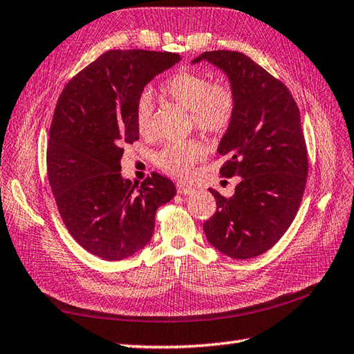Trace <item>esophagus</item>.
<instances>
[{"mask_svg": "<svg viewBox=\"0 0 354 354\" xmlns=\"http://www.w3.org/2000/svg\"><path fill=\"white\" fill-rule=\"evenodd\" d=\"M178 193L183 194V196H188V194L194 193V188L187 185V184H178Z\"/></svg>", "mask_w": 354, "mask_h": 354, "instance_id": "1", "label": "esophagus"}]
</instances>
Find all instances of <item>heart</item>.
Returning <instances> with one entry per match:
<instances>
[{
  "label": "heart",
  "instance_id": "obj_1",
  "mask_svg": "<svg viewBox=\"0 0 354 354\" xmlns=\"http://www.w3.org/2000/svg\"><path fill=\"white\" fill-rule=\"evenodd\" d=\"M160 93L192 112V120L198 130L206 134H220L230 125L234 106L233 91L221 84H212L194 71H176L160 86ZM152 100L143 94L136 104L134 121L138 131L148 136L152 130ZM206 149L198 140L169 143L157 156V165L166 174L185 179L193 174L196 162L203 160Z\"/></svg>",
  "mask_w": 354,
  "mask_h": 354
}]
</instances>
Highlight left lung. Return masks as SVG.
I'll return each instance as SVG.
<instances>
[{
    "label": "left lung",
    "instance_id": "left-lung-1",
    "mask_svg": "<svg viewBox=\"0 0 354 354\" xmlns=\"http://www.w3.org/2000/svg\"><path fill=\"white\" fill-rule=\"evenodd\" d=\"M229 77L234 115L218 145L220 174L239 176L232 197L209 192L216 212L203 224L207 242L232 259L263 254L295 220L308 175L301 115L287 86L241 52H203Z\"/></svg>",
    "mask_w": 354,
    "mask_h": 354
}]
</instances>
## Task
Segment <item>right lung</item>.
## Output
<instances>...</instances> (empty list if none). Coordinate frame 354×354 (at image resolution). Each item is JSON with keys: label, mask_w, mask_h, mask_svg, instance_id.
<instances>
[{"label": "right lung", "mask_w": 354, "mask_h": 354, "mask_svg": "<svg viewBox=\"0 0 354 354\" xmlns=\"http://www.w3.org/2000/svg\"><path fill=\"white\" fill-rule=\"evenodd\" d=\"M180 57L109 50L62 89L48 145V178L62 221L80 247L109 261L151 241L156 212L176 187L152 174L133 184L121 175L124 145L139 139L134 111L143 88Z\"/></svg>", "instance_id": "obj_1"}]
</instances>
